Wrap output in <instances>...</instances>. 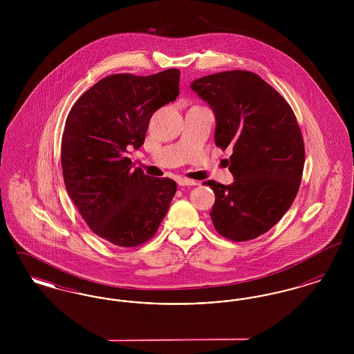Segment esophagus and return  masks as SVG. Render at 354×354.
<instances>
[{
  "mask_svg": "<svg viewBox=\"0 0 354 354\" xmlns=\"http://www.w3.org/2000/svg\"><path fill=\"white\" fill-rule=\"evenodd\" d=\"M178 185H180V187H185V185H198V182L191 180V179L180 178V179H178Z\"/></svg>",
  "mask_w": 354,
  "mask_h": 354,
  "instance_id": "1",
  "label": "esophagus"
}]
</instances>
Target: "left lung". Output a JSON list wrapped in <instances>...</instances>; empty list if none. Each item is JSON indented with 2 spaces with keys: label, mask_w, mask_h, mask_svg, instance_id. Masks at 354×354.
I'll list each match as a JSON object with an SVG mask.
<instances>
[{
  "label": "left lung",
  "mask_w": 354,
  "mask_h": 354,
  "mask_svg": "<svg viewBox=\"0 0 354 354\" xmlns=\"http://www.w3.org/2000/svg\"><path fill=\"white\" fill-rule=\"evenodd\" d=\"M189 87L214 111L215 145L230 149L231 185L203 182L215 192L209 212L232 241L266 234L295 201L303 176V135L286 100L257 74L223 71Z\"/></svg>",
  "instance_id": "8db88e82"
}]
</instances>
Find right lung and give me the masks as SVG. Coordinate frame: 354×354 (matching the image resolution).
Returning <instances> with one entry per match:
<instances>
[{
  "label": "right lung",
  "mask_w": 354,
  "mask_h": 354,
  "mask_svg": "<svg viewBox=\"0 0 354 354\" xmlns=\"http://www.w3.org/2000/svg\"><path fill=\"white\" fill-rule=\"evenodd\" d=\"M178 68L136 77L114 74L74 103L62 135L64 180L87 225L119 247L155 235L176 183L133 169L131 150L143 142L152 114L179 95Z\"/></svg>",
  "instance_id": "1"
}]
</instances>
